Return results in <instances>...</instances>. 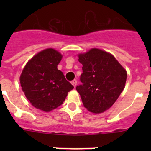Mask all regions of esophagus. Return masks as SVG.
Listing matches in <instances>:
<instances>
[{
    "label": "esophagus",
    "instance_id": "esophagus-1",
    "mask_svg": "<svg viewBox=\"0 0 151 151\" xmlns=\"http://www.w3.org/2000/svg\"><path fill=\"white\" fill-rule=\"evenodd\" d=\"M71 83H72V85L74 86V87H76V84H77V80L76 79L73 80V81L71 82Z\"/></svg>",
    "mask_w": 151,
    "mask_h": 151
}]
</instances>
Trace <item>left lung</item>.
I'll return each instance as SVG.
<instances>
[{
	"mask_svg": "<svg viewBox=\"0 0 151 151\" xmlns=\"http://www.w3.org/2000/svg\"><path fill=\"white\" fill-rule=\"evenodd\" d=\"M82 64L80 80L76 87L83 105L89 112L102 113L110 109L125 88L127 72L110 53L91 48L78 54Z\"/></svg>",
	"mask_w": 151,
	"mask_h": 151,
	"instance_id": "1",
	"label": "left lung"
}]
</instances>
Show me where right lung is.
Here are the masks:
<instances>
[{
	"instance_id": "add662e5",
	"label": "right lung",
	"mask_w": 151,
	"mask_h": 151,
	"mask_svg": "<svg viewBox=\"0 0 151 151\" xmlns=\"http://www.w3.org/2000/svg\"><path fill=\"white\" fill-rule=\"evenodd\" d=\"M63 55L54 48H47L33 56L19 77L22 91L31 104L48 113L62 104L68 92L74 88L57 69Z\"/></svg>"
}]
</instances>
